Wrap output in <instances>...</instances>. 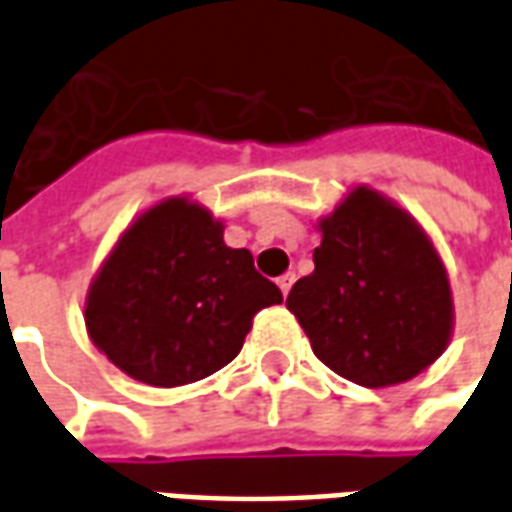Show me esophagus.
Returning <instances> with one entry per match:
<instances>
[{
  "instance_id": "1",
  "label": "esophagus",
  "mask_w": 512,
  "mask_h": 512,
  "mask_svg": "<svg viewBox=\"0 0 512 512\" xmlns=\"http://www.w3.org/2000/svg\"><path fill=\"white\" fill-rule=\"evenodd\" d=\"M293 282H296V274H282V277L277 279V285H279V290H282V296H288L290 293V288H293Z\"/></svg>"
}]
</instances>
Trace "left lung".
I'll return each instance as SVG.
<instances>
[{
  "instance_id": "1",
  "label": "left lung",
  "mask_w": 512,
  "mask_h": 512,
  "mask_svg": "<svg viewBox=\"0 0 512 512\" xmlns=\"http://www.w3.org/2000/svg\"><path fill=\"white\" fill-rule=\"evenodd\" d=\"M318 233L315 271L288 296L315 356L370 389L425 373L455 329L450 274L425 227L359 183L318 219Z\"/></svg>"
}]
</instances>
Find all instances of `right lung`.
<instances>
[{
	"instance_id": "right-lung-1",
	"label": "right lung",
	"mask_w": 512,
	"mask_h": 512,
	"mask_svg": "<svg viewBox=\"0 0 512 512\" xmlns=\"http://www.w3.org/2000/svg\"><path fill=\"white\" fill-rule=\"evenodd\" d=\"M282 293L249 249L224 244V222L189 194L136 216L84 299L93 345L139 384H194L230 365L255 315Z\"/></svg>"
}]
</instances>
